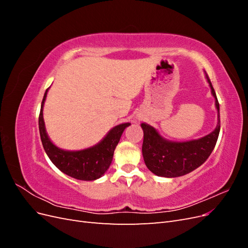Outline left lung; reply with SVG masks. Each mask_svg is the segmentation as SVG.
<instances>
[{
	"label": "left lung",
	"instance_id": "left-lung-1",
	"mask_svg": "<svg viewBox=\"0 0 248 248\" xmlns=\"http://www.w3.org/2000/svg\"><path fill=\"white\" fill-rule=\"evenodd\" d=\"M206 79L217 109V125L212 132L197 140L175 141L163 138L155 127L147 123L140 124L144 131L142 157L147 168L156 176L176 178L189 174L201 167L212 153L220 131L219 103L207 74Z\"/></svg>",
	"mask_w": 248,
	"mask_h": 248
}]
</instances>
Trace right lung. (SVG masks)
I'll list each match as a JSON object with an SVG mask.
<instances>
[{"label": "right lung", "instance_id": "1", "mask_svg": "<svg viewBox=\"0 0 248 248\" xmlns=\"http://www.w3.org/2000/svg\"><path fill=\"white\" fill-rule=\"evenodd\" d=\"M49 88L44 93L39 115L40 138L48 158L62 172L74 179L94 181L101 178L110 166L115 149L123 131L131 124L127 122L112 127L106 137L92 147L77 151L59 148L50 140L43 119V107Z\"/></svg>", "mask_w": 248, "mask_h": 248}]
</instances>
